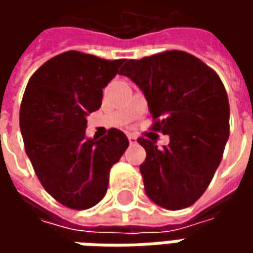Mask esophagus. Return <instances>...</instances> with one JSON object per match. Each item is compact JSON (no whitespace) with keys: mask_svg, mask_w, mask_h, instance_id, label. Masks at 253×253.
I'll use <instances>...</instances> for the list:
<instances>
[{"mask_svg":"<svg viewBox=\"0 0 253 253\" xmlns=\"http://www.w3.org/2000/svg\"><path fill=\"white\" fill-rule=\"evenodd\" d=\"M127 138H128V142H130V145L137 143V137H135L134 134H128V135H127Z\"/></svg>","mask_w":253,"mask_h":253,"instance_id":"34e87169","label":"esophagus"}]
</instances>
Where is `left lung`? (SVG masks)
I'll return each instance as SVG.
<instances>
[{"label": "left lung", "instance_id": "1", "mask_svg": "<svg viewBox=\"0 0 253 253\" xmlns=\"http://www.w3.org/2000/svg\"><path fill=\"white\" fill-rule=\"evenodd\" d=\"M119 74L138 85L168 146L138 138L139 170L149 199L168 210L194 205L210 184L229 138V100L211 67L184 51L126 61Z\"/></svg>", "mask_w": 253, "mask_h": 253}]
</instances>
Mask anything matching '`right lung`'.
Here are the masks:
<instances>
[{
  "instance_id": "right-lung-1",
  "label": "right lung",
  "mask_w": 253,
  "mask_h": 253,
  "mask_svg": "<svg viewBox=\"0 0 253 253\" xmlns=\"http://www.w3.org/2000/svg\"><path fill=\"white\" fill-rule=\"evenodd\" d=\"M125 59L67 51L51 58L27 84L20 107L25 153L42 186L63 206L93 207L104 198L111 167L128 139L118 128L86 138V116L101 107L103 88Z\"/></svg>"
}]
</instances>
